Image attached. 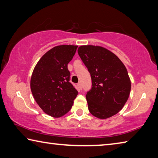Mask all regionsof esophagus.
I'll return each instance as SVG.
<instances>
[{"label": "esophagus", "mask_w": 158, "mask_h": 158, "mask_svg": "<svg viewBox=\"0 0 158 158\" xmlns=\"http://www.w3.org/2000/svg\"><path fill=\"white\" fill-rule=\"evenodd\" d=\"M77 86H78V87L80 88V89H82V84L81 83V82H78V83H77Z\"/></svg>", "instance_id": "34e87169"}]
</instances>
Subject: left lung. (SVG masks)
I'll use <instances>...</instances> for the list:
<instances>
[{
	"instance_id": "obj_1",
	"label": "left lung",
	"mask_w": 158,
	"mask_h": 158,
	"mask_svg": "<svg viewBox=\"0 0 158 158\" xmlns=\"http://www.w3.org/2000/svg\"><path fill=\"white\" fill-rule=\"evenodd\" d=\"M77 52L92 77V89L86 95L89 112L101 119L117 114L128 101L131 89L125 65L102 46H81Z\"/></svg>"
}]
</instances>
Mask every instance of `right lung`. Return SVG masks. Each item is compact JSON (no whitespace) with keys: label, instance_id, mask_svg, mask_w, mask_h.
Returning <instances> with one entry per match:
<instances>
[{"label":"right lung","instance_id":"add662e5","mask_svg":"<svg viewBox=\"0 0 158 158\" xmlns=\"http://www.w3.org/2000/svg\"><path fill=\"white\" fill-rule=\"evenodd\" d=\"M77 46L60 45L46 52L33 70L30 89L35 101L46 114L55 118L71 110L77 91L69 82V62Z\"/></svg>","mask_w":158,"mask_h":158}]
</instances>
